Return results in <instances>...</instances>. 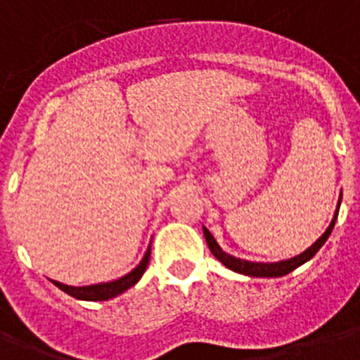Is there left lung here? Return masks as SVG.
I'll return each mask as SVG.
<instances>
[{"mask_svg":"<svg viewBox=\"0 0 360 360\" xmlns=\"http://www.w3.org/2000/svg\"><path fill=\"white\" fill-rule=\"evenodd\" d=\"M340 202H342V196L338 200V209H340ZM338 209H336L335 213V219L330 220L329 228L325 230V233L319 237L316 243H314L310 248L299 254L295 257H290V259H284V262H274V263H257V262H246V259H239V257H233L230 254H226L222 248L219 246V243L214 240V237L211 236V231L203 226V236H205V240H207L209 245V250L213 254L220 263H224L226 267L231 269V271H236V273L240 274H246V276H257V278H278V276H284V274L291 273V271H295L297 267H301L302 263H307L308 259H312L318 250L321 246L325 245V240L329 239L330 231L335 228V222L338 219Z\"/></svg>","mask_w":360,"mask_h":360,"instance_id":"8db88e82","label":"left lung"}]
</instances>
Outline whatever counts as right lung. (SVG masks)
<instances>
[{
	"label": "right lung",
	"instance_id": "right-lung-1",
	"mask_svg": "<svg viewBox=\"0 0 360 360\" xmlns=\"http://www.w3.org/2000/svg\"><path fill=\"white\" fill-rule=\"evenodd\" d=\"M149 256H151V246L147 248L146 256H143V259L138 263V267L132 269L129 274H124L121 278L112 280V282H104V284L80 285V288H76V285L61 284V282H56V280H52V282L58 285L59 290L65 291V293H69V295L75 297V299H80V301H108L112 297L121 295L123 291L132 288V285L141 278V274L146 273L147 263H149Z\"/></svg>",
	"mask_w": 360,
	"mask_h": 360
}]
</instances>
